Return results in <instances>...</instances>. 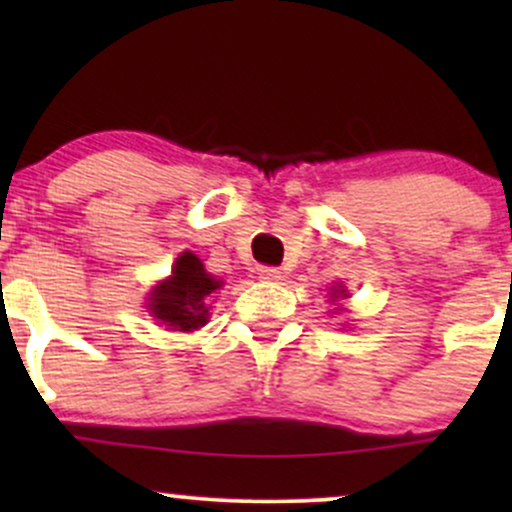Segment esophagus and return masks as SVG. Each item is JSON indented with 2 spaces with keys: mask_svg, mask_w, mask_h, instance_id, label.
Masks as SVG:
<instances>
[{
  "mask_svg": "<svg viewBox=\"0 0 512 512\" xmlns=\"http://www.w3.org/2000/svg\"><path fill=\"white\" fill-rule=\"evenodd\" d=\"M260 279L262 281H279L281 279V272L276 267H260Z\"/></svg>",
  "mask_w": 512,
  "mask_h": 512,
  "instance_id": "obj_1",
  "label": "esophagus"
}]
</instances>
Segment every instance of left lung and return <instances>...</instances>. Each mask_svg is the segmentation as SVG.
<instances>
[{
	"label": "left lung",
	"mask_w": 512,
	"mask_h": 512,
	"mask_svg": "<svg viewBox=\"0 0 512 512\" xmlns=\"http://www.w3.org/2000/svg\"><path fill=\"white\" fill-rule=\"evenodd\" d=\"M337 293H342V291H337Z\"/></svg>",
	"instance_id": "obj_1"
}]
</instances>
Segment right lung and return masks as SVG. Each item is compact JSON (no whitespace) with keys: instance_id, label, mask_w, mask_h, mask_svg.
Segmentation results:
<instances>
[{"instance_id":"obj_1","label":"right lung","mask_w":512,"mask_h":512,"mask_svg":"<svg viewBox=\"0 0 512 512\" xmlns=\"http://www.w3.org/2000/svg\"><path fill=\"white\" fill-rule=\"evenodd\" d=\"M221 286L214 276L204 272V264L192 252H182L175 262L173 276L158 284L151 293V315L163 325L180 332H192L207 322V298Z\"/></svg>"}]
</instances>
